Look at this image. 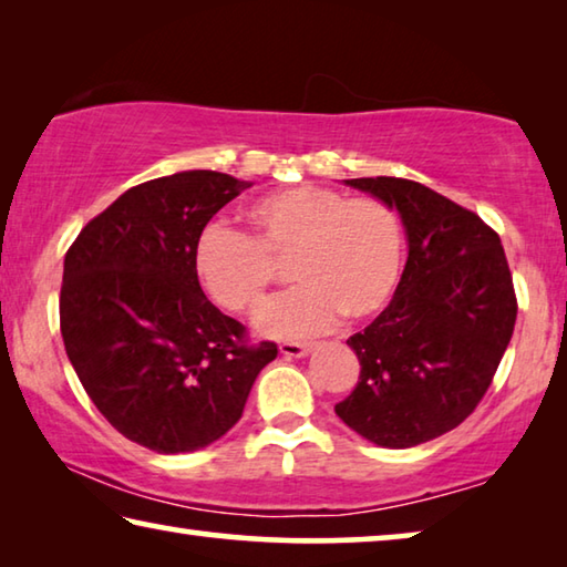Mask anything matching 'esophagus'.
Returning <instances> with one entry per match:
<instances>
[{"label": "esophagus", "instance_id": "esophagus-1", "mask_svg": "<svg viewBox=\"0 0 567 567\" xmlns=\"http://www.w3.org/2000/svg\"><path fill=\"white\" fill-rule=\"evenodd\" d=\"M312 350V342H282L280 352L285 358H305Z\"/></svg>", "mask_w": 567, "mask_h": 567}]
</instances>
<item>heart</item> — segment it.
Returning a JSON list of instances; mask_svg holds the SVG:
<instances>
[{
  "label": "heart",
  "mask_w": 567,
  "mask_h": 567,
  "mask_svg": "<svg viewBox=\"0 0 567 567\" xmlns=\"http://www.w3.org/2000/svg\"><path fill=\"white\" fill-rule=\"evenodd\" d=\"M249 233L209 225L195 245V272L217 305L255 315L267 302L275 265L290 260L300 287L260 315L270 338H307L342 315L358 322L395 290L402 229L375 197H348L315 185L287 187L247 207Z\"/></svg>",
  "instance_id": "obj_1"
}]
</instances>
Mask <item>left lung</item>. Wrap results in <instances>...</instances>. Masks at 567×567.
I'll return each instance as SVG.
<instances>
[{
	"label": "left lung",
	"mask_w": 567,
	"mask_h": 567,
	"mask_svg": "<svg viewBox=\"0 0 567 567\" xmlns=\"http://www.w3.org/2000/svg\"><path fill=\"white\" fill-rule=\"evenodd\" d=\"M398 209L408 262L390 305L348 340L360 380L334 405L380 447H415L457 427L491 388L513 338V275L495 229L400 177L344 179Z\"/></svg>",
	"instance_id": "obj_1"
}]
</instances>
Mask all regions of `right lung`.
<instances>
[{"label":"right lung","mask_w":567,"mask_h":567,"mask_svg":"<svg viewBox=\"0 0 567 567\" xmlns=\"http://www.w3.org/2000/svg\"><path fill=\"white\" fill-rule=\"evenodd\" d=\"M252 182L189 169L132 187L66 249V358L114 430L162 455L213 445L243 417L275 342L207 300L195 272L205 225Z\"/></svg>","instance_id":"right-lung-1"}]
</instances>
